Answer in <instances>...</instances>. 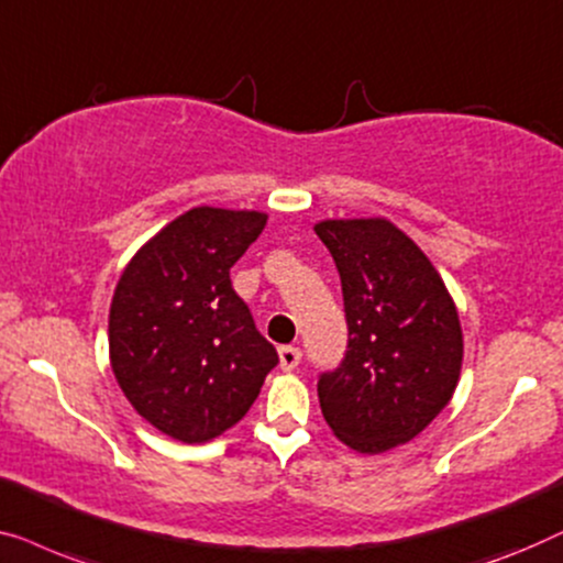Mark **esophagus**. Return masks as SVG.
Segmentation results:
<instances>
[{
  "label": "esophagus",
  "instance_id": "1",
  "mask_svg": "<svg viewBox=\"0 0 563 563\" xmlns=\"http://www.w3.org/2000/svg\"><path fill=\"white\" fill-rule=\"evenodd\" d=\"M278 354H280V369H285V372L296 369L300 364V357H303L298 346H280Z\"/></svg>",
  "mask_w": 563,
  "mask_h": 563
}]
</instances>
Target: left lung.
<instances>
[{
  "mask_svg": "<svg viewBox=\"0 0 563 563\" xmlns=\"http://www.w3.org/2000/svg\"><path fill=\"white\" fill-rule=\"evenodd\" d=\"M316 234L342 278L346 352L319 375L321 413L346 446L379 454L418 437L456 390L462 327L418 244L385 219H329Z\"/></svg>",
  "mask_w": 563,
  "mask_h": 563,
  "instance_id": "obj_1",
  "label": "left lung"
}]
</instances>
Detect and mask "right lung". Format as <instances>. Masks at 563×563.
<instances>
[{
  "mask_svg": "<svg viewBox=\"0 0 563 563\" xmlns=\"http://www.w3.org/2000/svg\"><path fill=\"white\" fill-rule=\"evenodd\" d=\"M265 224L260 211L199 206L155 234L117 283L114 377L134 410L173 439L203 443L232 429L278 364L229 280Z\"/></svg>",
  "mask_w": 563,
  "mask_h": 563,
  "instance_id": "right-lung-1",
  "label": "right lung"
}]
</instances>
